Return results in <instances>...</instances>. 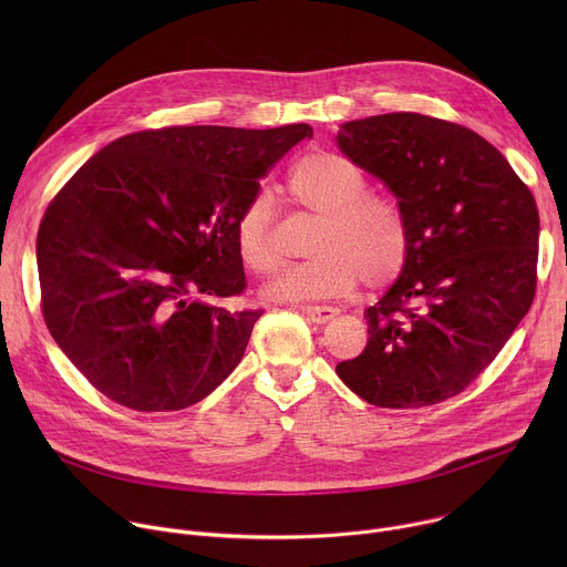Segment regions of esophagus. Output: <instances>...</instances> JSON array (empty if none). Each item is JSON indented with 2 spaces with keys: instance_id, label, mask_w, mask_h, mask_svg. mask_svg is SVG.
I'll list each match as a JSON object with an SVG mask.
<instances>
[{
  "instance_id": "34e87169",
  "label": "esophagus",
  "mask_w": 567,
  "mask_h": 567,
  "mask_svg": "<svg viewBox=\"0 0 567 567\" xmlns=\"http://www.w3.org/2000/svg\"><path fill=\"white\" fill-rule=\"evenodd\" d=\"M300 311L311 322H316V326H326V322H330L334 316H339L337 307H320V305H305V307H300Z\"/></svg>"
}]
</instances>
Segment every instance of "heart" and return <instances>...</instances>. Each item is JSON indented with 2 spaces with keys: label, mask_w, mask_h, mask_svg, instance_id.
Returning <instances> with one entry per match:
<instances>
[{
  "label": "heart",
  "mask_w": 567,
  "mask_h": 567,
  "mask_svg": "<svg viewBox=\"0 0 567 567\" xmlns=\"http://www.w3.org/2000/svg\"><path fill=\"white\" fill-rule=\"evenodd\" d=\"M365 190V175L339 154L311 152L296 161L287 175V195L318 217L307 247L311 258L269 282L267 298H334L352 291L361 278L381 287L401 274L411 247L406 217L392 199ZM233 237L249 271L265 276L278 267L276 213L267 195L251 197L239 210Z\"/></svg>",
  "instance_id": "b5f03b06"
}]
</instances>
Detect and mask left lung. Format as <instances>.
<instances>
[{
    "label": "left lung",
    "instance_id": "8db88e82",
    "mask_svg": "<svg viewBox=\"0 0 567 567\" xmlns=\"http://www.w3.org/2000/svg\"><path fill=\"white\" fill-rule=\"evenodd\" d=\"M337 143L396 197L411 237L396 282L365 309V350L337 374L372 406H433L498 357L532 307L534 195L487 138L442 118L350 121Z\"/></svg>",
    "mask_w": 567,
    "mask_h": 567
}]
</instances>
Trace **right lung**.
<instances>
[{
    "label": "right lung",
    "instance_id": "right-lung-1",
    "mask_svg": "<svg viewBox=\"0 0 567 567\" xmlns=\"http://www.w3.org/2000/svg\"><path fill=\"white\" fill-rule=\"evenodd\" d=\"M311 134L305 123L134 132L64 184L38 230L42 316L96 390L141 413L182 411L235 370L262 309L215 302L247 289L233 226Z\"/></svg>",
    "mask_w": 567,
    "mask_h": 567
}]
</instances>
